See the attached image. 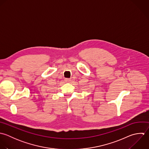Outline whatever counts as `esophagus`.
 I'll return each mask as SVG.
<instances>
[{"instance_id": "obj_1", "label": "esophagus", "mask_w": 149, "mask_h": 149, "mask_svg": "<svg viewBox=\"0 0 149 149\" xmlns=\"http://www.w3.org/2000/svg\"><path fill=\"white\" fill-rule=\"evenodd\" d=\"M70 79H68V78H66V79H65V81L66 82H70Z\"/></svg>"}]
</instances>
